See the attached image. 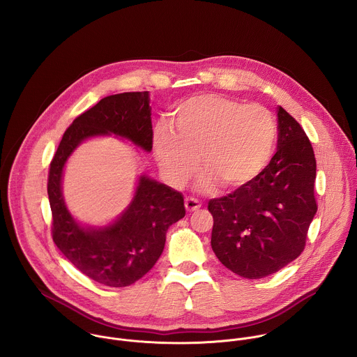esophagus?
I'll return each mask as SVG.
<instances>
[{
    "label": "esophagus",
    "instance_id": "obj_1",
    "mask_svg": "<svg viewBox=\"0 0 357 357\" xmlns=\"http://www.w3.org/2000/svg\"><path fill=\"white\" fill-rule=\"evenodd\" d=\"M201 206H202V204H201L197 198H192V197H187V198H185V208H187L188 211H195V210H198Z\"/></svg>",
    "mask_w": 357,
    "mask_h": 357
}]
</instances>
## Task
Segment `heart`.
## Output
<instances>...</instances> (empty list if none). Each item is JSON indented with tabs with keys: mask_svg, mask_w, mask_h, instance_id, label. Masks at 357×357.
<instances>
[{
	"mask_svg": "<svg viewBox=\"0 0 357 357\" xmlns=\"http://www.w3.org/2000/svg\"><path fill=\"white\" fill-rule=\"evenodd\" d=\"M174 130L160 122L153 133V150L167 180L184 185L204 166L199 185L213 190L239 188L268 166L278 140L272 112L261 104H245L221 95L192 96L170 114Z\"/></svg>",
	"mask_w": 357,
	"mask_h": 357,
	"instance_id": "heart-1",
	"label": "heart"
}]
</instances>
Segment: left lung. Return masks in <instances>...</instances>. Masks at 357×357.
I'll use <instances>...</instances> for the list:
<instances>
[{"instance_id": "8db88e82", "label": "left lung", "mask_w": 357, "mask_h": 357, "mask_svg": "<svg viewBox=\"0 0 357 357\" xmlns=\"http://www.w3.org/2000/svg\"><path fill=\"white\" fill-rule=\"evenodd\" d=\"M278 151L253 181L210 199L211 249L246 279L280 271L305 249L316 214V159L301 125L278 108Z\"/></svg>"}]
</instances>
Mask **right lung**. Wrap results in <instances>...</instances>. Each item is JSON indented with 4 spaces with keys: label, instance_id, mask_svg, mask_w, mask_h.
I'll use <instances>...</instances> for the list:
<instances>
[{
    "label": "right lung",
    "instance_id": "right-lung-1",
    "mask_svg": "<svg viewBox=\"0 0 357 357\" xmlns=\"http://www.w3.org/2000/svg\"><path fill=\"white\" fill-rule=\"evenodd\" d=\"M108 133L129 139L146 151L153 150L149 92L107 96L64 132L48 174L52 238L84 275L104 286L125 287L153 268L163 252L169 227L185 215V207L180 192L142 176L132 204L114 224L99 229L79 227L63 201V167L82 140Z\"/></svg>",
    "mask_w": 357,
    "mask_h": 357
}]
</instances>
